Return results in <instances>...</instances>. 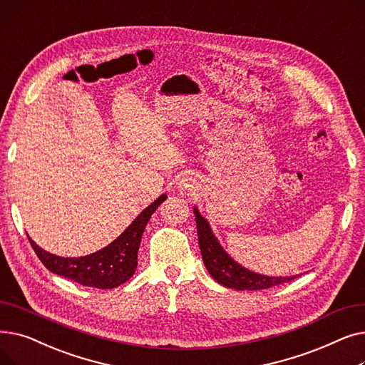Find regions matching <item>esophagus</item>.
<instances>
[{
	"mask_svg": "<svg viewBox=\"0 0 365 365\" xmlns=\"http://www.w3.org/2000/svg\"><path fill=\"white\" fill-rule=\"evenodd\" d=\"M194 185H192V182H190V179H183V180H180L179 182V187L180 189H189V187H192Z\"/></svg>",
	"mask_w": 365,
	"mask_h": 365,
	"instance_id": "34e87169",
	"label": "esophagus"
}]
</instances>
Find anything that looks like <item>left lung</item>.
Listing matches in <instances>:
<instances>
[{
	"instance_id": "1",
	"label": "left lung",
	"mask_w": 365,
	"mask_h": 365,
	"mask_svg": "<svg viewBox=\"0 0 365 365\" xmlns=\"http://www.w3.org/2000/svg\"><path fill=\"white\" fill-rule=\"evenodd\" d=\"M197 232H198V244L202 255L204 264L219 284L227 287V289L235 290H264L271 287L279 285L282 282H289L296 277H267L260 275L253 271H248L247 267L237 263L229 256L217 238L215 237L212 227L208 222L200 215L198 208H194Z\"/></svg>"
}]
</instances>
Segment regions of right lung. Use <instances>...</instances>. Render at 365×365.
Listing matches in <instances>:
<instances>
[{"mask_svg": "<svg viewBox=\"0 0 365 365\" xmlns=\"http://www.w3.org/2000/svg\"><path fill=\"white\" fill-rule=\"evenodd\" d=\"M167 195L148 205L125 231L102 250L83 257H59L38 247L29 237L35 255L47 269L56 275L72 279L94 289H115L128 281L138 267V252L145 227L153 212Z\"/></svg>", "mask_w": 365, "mask_h": 365, "instance_id": "add662e5", "label": "right lung"}]
</instances>
